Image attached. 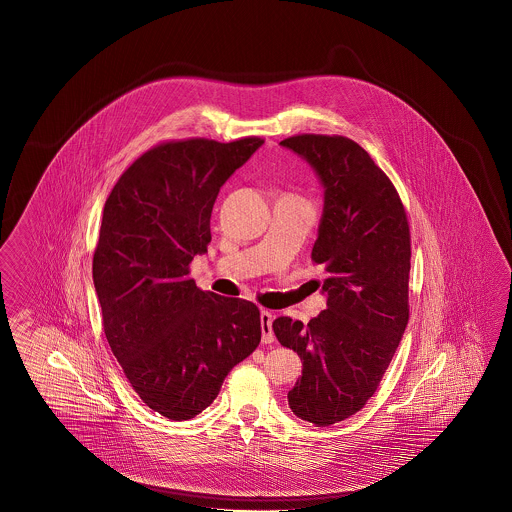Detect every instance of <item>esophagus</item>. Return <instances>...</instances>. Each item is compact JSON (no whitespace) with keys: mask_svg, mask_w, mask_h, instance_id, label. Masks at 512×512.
<instances>
[{"mask_svg":"<svg viewBox=\"0 0 512 512\" xmlns=\"http://www.w3.org/2000/svg\"><path fill=\"white\" fill-rule=\"evenodd\" d=\"M272 321H274V315H272V311H261V330H263V343H274V340H276V336H274V330H272Z\"/></svg>","mask_w":512,"mask_h":512,"instance_id":"obj_1","label":"esophagus"}]
</instances>
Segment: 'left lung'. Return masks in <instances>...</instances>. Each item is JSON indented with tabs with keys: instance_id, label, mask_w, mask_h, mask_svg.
Instances as JSON below:
<instances>
[{
	"instance_id": "1",
	"label": "left lung",
	"mask_w": 512,
	"mask_h": 512,
	"mask_svg": "<svg viewBox=\"0 0 512 512\" xmlns=\"http://www.w3.org/2000/svg\"><path fill=\"white\" fill-rule=\"evenodd\" d=\"M281 146L302 155L325 186L311 261L323 266L326 310L308 325L278 317L281 345L298 353L302 377L289 390L296 417L317 426L349 419L375 394L409 321L411 233L402 199L355 140L295 135Z\"/></svg>"
}]
</instances>
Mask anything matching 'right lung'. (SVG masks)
I'll list each match as a JSON object with an SVG mask.
<instances>
[{
    "label": "right lung",
    "mask_w": 512,
    "mask_h": 512,
    "mask_svg": "<svg viewBox=\"0 0 512 512\" xmlns=\"http://www.w3.org/2000/svg\"><path fill=\"white\" fill-rule=\"evenodd\" d=\"M263 142H161L105 202L93 253L105 336L140 400L167 419L199 415L261 341L259 308L204 293L189 264L212 240L219 187Z\"/></svg>",
    "instance_id": "obj_1"
}]
</instances>
